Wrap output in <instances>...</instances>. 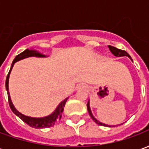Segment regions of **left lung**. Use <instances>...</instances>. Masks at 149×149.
I'll return each instance as SVG.
<instances>
[{
	"label": "left lung",
	"instance_id": "1",
	"mask_svg": "<svg viewBox=\"0 0 149 149\" xmlns=\"http://www.w3.org/2000/svg\"><path fill=\"white\" fill-rule=\"evenodd\" d=\"M109 50L111 51V52H112V54L115 56H128V57H129V58L132 60L131 56H129V54H128L127 52L124 51V50L116 49V48H115V47H113V46H111V45H109ZM87 109H88V113H89V115H90L91 116V118L93 120L95 123H97V125H102V126L111 127V125H105V124H103V123L100 122L98 120H97V119L94 117L93 115V113H92V112H91L90 107H89V100H88V102L87 104ZM113 126H115V125H113Z\"/></svg>",
	"mask_w": 149,
	"mask_h": 149
}]
</instances>
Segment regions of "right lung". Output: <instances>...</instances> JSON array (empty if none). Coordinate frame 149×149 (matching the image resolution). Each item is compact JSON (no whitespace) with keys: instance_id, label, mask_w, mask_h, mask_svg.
Instances as JSON below:
<instances>
[{"instance_id":"add662e5","label":"right lung","mask_w":149,"mask_h":149,"mask_svg":"<svg viewBox=\"0 0 149 149\" xmlns=\"http://www.w3.org/2000/svg\"><path fill=\"white\" fill-rule=\"evenodd\" d=\"M29 56H37V57H46L45 55H44L42 53H40L37 50H33V49H26L24 50V52H22L20 54H18L15 59L13 60V61L12 63L11 68L10 70L8 72V75H7V77H6V81H5V88H6V90L8 93V104H9V106L10 109L13 111V112L14 113L15 115H17L20 119H21L24 123H26L27 125H29L30 127L35 128H49V127H52L58 123V121L61 120L62 116V112L64 111V107L65 105V103L68 100V97L65 99V100L61 101V103L59 104V105L57 108L56 109L54 112H52V114L45 116V117H41V118H34V117H30V116H24L23 114H21V112H19L16 109V108L14 105L13 104V102L11 100V97H10V94L8 92V80H9V74L11 72V70L13 65L17 61H21L22 59L27 58Z\"/></svg>"}]
</instances>
